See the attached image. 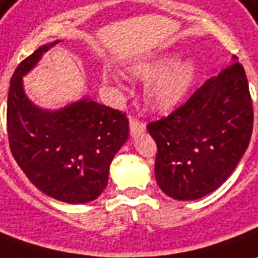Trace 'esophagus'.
<instances>
[{"instance_id":"obj_1","label":"esophagus","mask_w":258,"mask_h":258,"mask_svg":"<svg viewBox=\"0 0 258 258\" xmlns=\"http://www.w3.org/2000/svg\"><path fill=\"white\" fill-rule=\"evenodd\" d=\"M144 131H145V124L135 120V118H130V134L135 137V135L141 134Z\"/></svg>"}]
</instances>
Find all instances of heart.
<instances>
[{
    "label": "heart",
    "instance_id": "b5f03b06",
    "mask_svg": "<svg viewBox=\"0 0 258 258\" xmlns=\"http://www.w3.org/2000/svg\"><path fill=\"white\" fill-rule=\"evenodd\" d=\"M128 70L137 78L151 79L145 89V98L151 107L159 111L176 107L190 91L197 77L196 61L191 58L176 61L174 54H162L137 61ZM114 81L117 79L114 78Z\"/></svg>",
    "mask_w": 258,
    "mask_h": 258
}]
</instances>
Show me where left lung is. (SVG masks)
<instances>
[{
	"instance_id": "8db88e82",
	"label": "left lung",
	"mask_w": 258,
	"mask_h": 258,
	"mask_svg": "<svg viewBox=\"0 0 258 258\" xmlns=\"http://www.w3.org/2000/svg\"><path fill=\"white\" fill-rule=\"evenodd\" d=\"M147 128L158 147L155 177L162 191L190 201L217 190L242 159L253 131L251 96L237 57Z\"/></svg>"
}]
</instances>
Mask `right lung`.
Segmentation results:
<instances>
[{
	"mask_svg": "<svg viewBox=\"0 0 258 258\" xmlns=\"http://www.w3.org/2000/svg\"><path fill=\"white\" fill-rule=\"evenodd\" d=\"M58 41L37 48L11 78L7 106L10 148L41 192L68 204H85L106 188L111 160L128 138V120L121 111L89 98L46 110L26 96L23 77Z\"/></svg>",
	"mask_w": 258,
	"mask_h": 258,
	"instance_id": "obj_1",
	"label": "right lung"
}]
</instances>
